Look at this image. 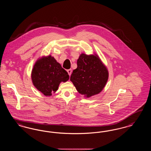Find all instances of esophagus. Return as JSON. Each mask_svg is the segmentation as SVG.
<instances>
[{"mask_svg": "<svg viewBox=\"0 0 151 151\" xmlns=\"http://www.w3.org/2000/svg\"><path fill=\"white\" fill-rule=\"evenodd\" d=\"M67 73H68L69 76H70V75H71V73H72V70H71V69H69V70H67Z\"/></svg>", "mask_w": 151, "mask_h": 151, "instance_id": "esophagus-1", "label": "esophagus"}]
</instances>
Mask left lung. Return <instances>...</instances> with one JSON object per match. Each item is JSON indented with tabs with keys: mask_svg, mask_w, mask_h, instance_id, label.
Wrapping results in <instances>:
<instances>
[{
	"mask_svg": "<svg viewBox=\"0 0 151 151\" xmlns=\"http://www.w3.org/2000/svg\"><path fill=\"white\" fill-rule=\"evenodd\" d=\"M70 77L78 93L86 98L99 94L109 78V71L97 54L82 53Z\"/></svg>",
	"mask_w": 151,
	"mask_h": 151,
	"instance_id": "1",
	"label": "left lung"
}]
</instances>
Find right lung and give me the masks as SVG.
<instances>
[{
	"label": "right lung",
	"mask_w": 151,
	"mask_h": 151,
	"mask_svg": "<svg viewBox=\"0 0 151 151\" xmlns=\"http://www.w3.org/2000/svg\"><path fill=\"white\" fill-rule=\"evenodd\" d=\"M35 87L45 96H50L58 90L61 82H66L69 75L53 57H42L35 63L31 72Z\"/></svg>",
	"instance_id": "1"
}]
</instances>
